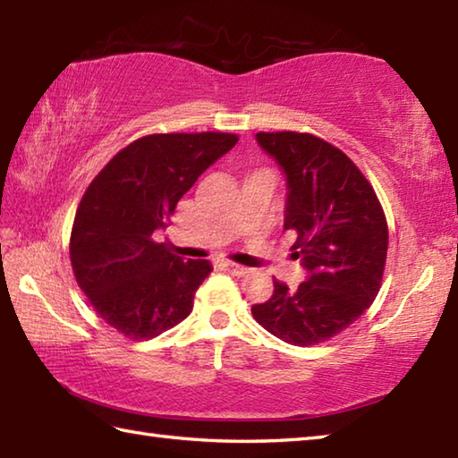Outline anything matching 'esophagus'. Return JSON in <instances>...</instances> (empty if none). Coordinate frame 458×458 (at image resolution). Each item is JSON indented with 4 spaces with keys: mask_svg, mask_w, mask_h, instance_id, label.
Segmentation results:
<instances>
[{
    "mask_svg": "<svg viewBox=\"0 0 458 458\" xmlns=\"http://www.w3.org/2000/svg\"><path fill=\"white\" fill-rule=\"evenodd\" d=\"M222 266H224V268H226L230 274H234V276H244V274H248L246 266H240V264H234V262H224Z\"/></svg>",
    "mask_w": 458,
    "mask_h": 458,
    "instance_id": "esophagus-1",
    "label": "esophagus"
}]
</instances>
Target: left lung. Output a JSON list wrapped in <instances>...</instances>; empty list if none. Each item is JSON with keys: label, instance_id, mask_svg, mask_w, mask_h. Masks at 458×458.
<instances>
[{"label": "left lung", "instance_id": "1", "mask_svg": "<svg viewBox=\"0 0 458 458\" xmlns=\"http://www.w3.org/2000/svg\"><path fill=\"white\" fill-rule=\"evenodd\" d=\"M286 178L284 228L296 232L306 278L296 290L274 280L270 301L252 306L258 324L296 346L318 344L351 327L378 294L388 228L377 194L351 157L324 140L256 134Z\"/></svg>", "mask_w": 458, "mask_h": 458}]
</instances>
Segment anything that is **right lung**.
Listing matches in <instances>:
<instances>
[{
    "instance_id": "right-lung-1",
    "label": "right lung",
    "mask_w": 458,
    "mask_h": 458,
    "mask_svg": "<svg viewBox=\"0 0 458 458\" xmlns=\"http://www.w3.org/2000/svg\"><path fill=\"white\" fill-rule=\"evenodd\" d=\"M236 142L238 136L222 131L140 138L86 190L70 238L73 274L94 310L122 335L154 338L192 312L210 262H184L154 236Z\"/></svg>"
}]
</instances>
